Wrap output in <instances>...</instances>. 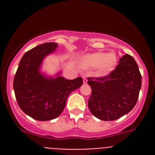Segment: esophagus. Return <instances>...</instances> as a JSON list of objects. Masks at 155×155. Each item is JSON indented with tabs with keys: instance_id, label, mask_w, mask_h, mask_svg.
<instances>
[{
	"instance_id": "34e87169",
	"label": "esophagus",
	"mask_w": 155,
	"mask_h": 155,
	"mask_svg": "<svg viewBox=\"0 0 155 155\" xmlns=\"http://www.w3.org/2000/svg\"><path fill=\"white\" fill-rule=\"evenodd\" d=\"M83 83L84 84H87V78L85 76H83Z\"/></svg>"
}]
</instances>
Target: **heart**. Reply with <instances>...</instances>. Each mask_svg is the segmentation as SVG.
<instances>
[{
  "mask_svg": "<svg viewBox=\"0 0 155 155\" xmlns=\"http://www.w3.org/2000/svg\"><path fill=\"white\" fill-rule=\"evenodd\" d=\"M116 53L98 52L87 54L82 58V64L86 68H100L102 74H108L113 71L116 64Z\"/></svg>",
  "mask_w": 155,
  "mask_h": 155,
  "instance_id": "1",
  "label": "heart"
}]
</instances>
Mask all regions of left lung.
<instances>
[{"instance_id": "8db88e82", "label": "left lung", "mask_w": 155, "mask_h": 155, "mask_svg": "<svg viewBox=\"0 0 155 155\" xmlns=\"http://www.w3.org/2000/svg\"><path fill=\"white\" fill-rule=\"evenodd\" d=\"M91 87L88 108L93 116L104 121L120 119L130 112L137 102L141 74L129 54L120 58L114 71L106 76L88 78Z\"/></svg>"}]
</instances>
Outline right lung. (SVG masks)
<instances>
[{
	"label": "right lung",
	"instance_id": "obj_1",
	"mask_svg": "<svg viewBox=\"0 0 155 155\" xmlns=\"http://www.w3.org/2000/svg\"><path fill=\"white\" fill-rule=\"evenodd\" d=\"M58 47L56 42H46L35 46L23 55L13 82L18 105L25 114L39 121L58 117L64 110L68 95L80 87L83 80L48 78L39 68L45 57Z\"/></svg>",
	"mask_w": 155,
	"mask_h": 155
}]
</instances>
